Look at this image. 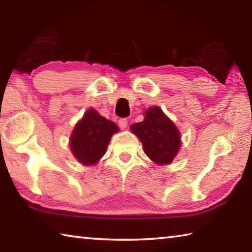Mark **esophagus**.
<instances>
[{
	"label": "esophagus",
	"instance_id": "1",
	"mask_svg": "<svg viewBox=\"0 0 252 252\" xmlns=\"http://www.w3.org/2000/svg\"><path fill=\"white\" fill-rule=\"evenodd\" d=\"M119 126H120V129L125 130L126 127L127 126V120H126V119H120V120H119Z\"/></svg>",
	"mask_w": 252,
	"mask_h": 252
}]
</instances>
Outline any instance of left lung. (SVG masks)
I'll use <instances>...</instances> for the list:
<instances>
[{
    "mask_svg": "<svg viewBox=\"0 0 252 252\" xmlns=\"http://www.w3.org/2000/svg\"><path fill=\"white\" fill-rule=\"evenodd\" d=\"M142 142L144 153L159 165L170 164L176 158L181 144V136L176 125L159 106L144 112V120L130 126Z\"/></svg>",
    "mask_w": 252,
    "mask_h": 252,
    "instance_id": "1",
    "label": "left lung"
}]
</instances>
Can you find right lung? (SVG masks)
I'll return each mask as SVG.
<instances>
[{"label": "right lung", "mask_w": 252, "mask_h": 252, "mask_svg": "<svg viewBox=\"0 0 252 252\" xmlns=\"http://www.w3.org/2000/svg\"><path fill=\"white\" fill-rule=\"evenodd\" d=\"M118 131L116 123L106 120L95 110L89 109L72 132L71 151L83 165L95 164L104 156L111 136Z\"/></svg>", "instance_id": "obj_1"}]
</instances>
